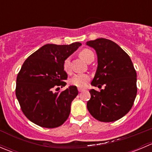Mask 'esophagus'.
Instances as JSON below:
<instances>
[{
	"instance_id": "esophagus-1",
	"label": "esophagus",
	"mask_w": 152,
	"mask_h": 152,
	"mask_svg": "<svg viewBox=\"0 0 152 152\" xmlns=\"http://www.w3.org/2000/svg\"><path fill=\"white\" fill-rule=\"evenodd\" d=\"M78 90H79V92H82L84 90V89L82 88H78Z\"/></svg>"
}]
</instances>
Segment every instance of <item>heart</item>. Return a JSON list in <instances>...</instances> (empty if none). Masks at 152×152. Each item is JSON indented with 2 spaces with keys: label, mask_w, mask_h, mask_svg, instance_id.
Returning a JSON list of instances; mask_svg holds the SVG:
<instances>
[{
  "label": "heart",
  "mask_w": 152,
  "mask_h": 152,
  "mask_svg": "<svg viewBox=\"0 0 152 152\" xmlns=\"http://www.w3.org/2000/svg\"><path fill=\"white\" fill-rule=\"evenodd\" d=\"M79 56L85 61L86 62H90V60L94 59V53L91 50L88 48H84L80 50L79 53ZM63 69L66 73H70V59L69 58L65 59L63 62ZM90 79V75L87 73H79L76 74L70 79V83L72 85L76 86L77 87H85L87 85L88 81Z\"/></svg>",
  "instance_id": "1"
}]
</instances>
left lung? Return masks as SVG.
Returning a JSON list of instances; mask_svg holds the SVG:
<instances>
[{"label":"left lung","mask_w":152,"mask_h":152,"mask_svg":"<svg viewBox=\"0 0 152 152\" xmlns=\"http://www.w3.org/2000/svg\"><path fill=\"white\" fill-rule=\"evenodd\" d=\"M96 50L98 67L91 85L101 89L90 90L89 113L96 120L113 122L129 113L137 96V73L129 56L110 39L99 38L87 42Z\"/></svg>","instance_id":"8db88e82"}]
</instances>
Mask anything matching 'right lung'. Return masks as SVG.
Segmentation results:
<instances>
[{
  "label": "right lung",
  "instance_id": "right-lung-1",
  "mask_svg": "<svg viewBox=\"0 0 152 152\" xmlns=\"http://www.w3.org/2000/svg\"><path fill=\"white\" fill-rule=\"evenodd\" d=\"M82 44H47L28 56L17 76L16 93L21 110L34 124L56 128L65 123L70 113L71 102L78 95L77 87L70 86L62 92L67 75L63 62Z\"/></svg>",
  "mask_w": 152,
  "mask_h": 152
}]
</instances>
